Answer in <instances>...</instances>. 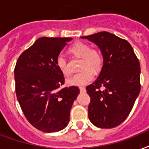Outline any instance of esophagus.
<instances>
[{
  "label": "esophagus",
  "instance_id": "esophagus-1",
  "mask_svg": "<svg viewBox=\"0 0 149 149\" xmlns=\"http://www.w3.org/2000/svg\"><path fill=\"white\" fill-rule=\"evenodd\" d=\"M79 91H80V92H84L85 91H86V89H85V87H79Z\"/></svg>",
  "mask_w": 149,
  "mask_h": 149
}]
</instances>
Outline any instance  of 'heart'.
<instances>
[{"instance_id": "heart-1", "label": "heart", "mask_w": 149, "mask_h": 149, "mask_svg": "<svg viewBox=\"0 0 149 149\" xmlns=\"http://www.w3.org/2000/svg\"><path fill=\"white\" fill-rule=\"evenodd\" d=\"M70 52L76 57L82 58L80 69L81 72L76 73L67 79V84L70 86H84L94 79V72L101 70L104 62L102 52L97 48H91L89 44L83 42H77L70 48ZM56 65L65 76L70 73L68 61L62 54L56 58Z\"/></svg>"}]
</instances>
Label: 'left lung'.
<instances>
[{
  "instance_id": "1",
  "label": "left lung",
  "mask_w": 149,
  "mask_h": 149,
  "mask_svg": "<svg viewBox=\"0 0 149 149\" xmlns=\"http://www.w3.org/2000/svg\"><path fill=\"white\" fill-rule=\"evenodd\" d=\"M82 38L97 44L104 58L97 79L86 87L91 97L89 120L100 128L117 127L129 116L140 93L139 60L130 43L114 34L99 32Z\"/></svg>"
}]
</instances>
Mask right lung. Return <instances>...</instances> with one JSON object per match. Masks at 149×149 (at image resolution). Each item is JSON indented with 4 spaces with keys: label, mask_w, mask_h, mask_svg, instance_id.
<instances>
[{
    "label": "right lung",
    "mask_w": 149,
    "mask_h": 149,
    "mask_svg": "<svg viewBox=\"0 0 149 149\" xmlns=\"http://www.w3.org/2000/svg\"><path fill=\"white\" fill-rule=\"evenodd\" d=\"M70 37H40L25 50L15 67V93L26 120L43 132H57L70 122L79 87L61 89L65 77L56 58Z\"/></svg>",
    "instance_id": "add662e5"
}]
</instances>
